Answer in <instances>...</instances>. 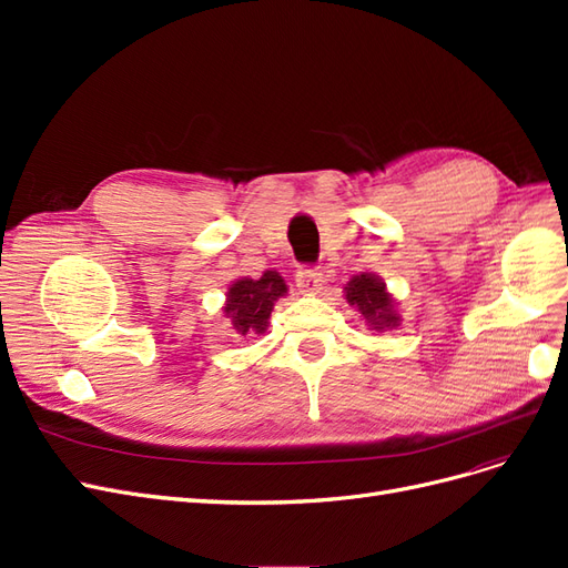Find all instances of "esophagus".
Returning a JSON list of instances; mask_svg holds the SVG:
<instances>
[{
	"mask_svg": "<svg viewBox=\"0 0 568 568\" xmlns=\"http://www.w3.org/2000/svg\"><path fill=\"white\" fill-rule=\"evenodd\" d=\"M322 284H324V277H322V272L315 267H301L296 272V286L301 288V294L315 296V294H320Z\"/></svg>",
	"mask_w": 568,
	"mask_h": 568,
	"instance_id": "esophagus-1",
	"label": "esophagus"
}]
</instances>
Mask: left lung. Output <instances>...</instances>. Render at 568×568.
Masks as SVG:
<instances>
[{
	"instance_id": "1",
	"label": "left lung",
	"mask_w": 568,
	"mask_h": 568,
	"mask_svg": "<svg viewBox=\"0 0 568 568\" xmlns=\"http://www.w3.org/2000/svg\"><path fill=\"white\" fill-rule=\"evenodd\" d=\"M346 301L357 307V313L376 332L393 329V326L400 324V315L395 313V301L376 274H355L346 284Z\"/></svg>"
}]
</instances>
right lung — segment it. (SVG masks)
Masks as SVG:
<instances>
[{
    "instance_id": "obj_1",
    "label": "right lung",
    "mask_w": 568,
    "mask_h": 568,
    "mask_svg": "<svg viewBox=\"0 0 568 568\" xmlns=\"http://www.w3.org/2000/svg\"><path fill=\"white\" fill-rule=\"evenodd\" d=\"M286 284L280 272L267 270L261 280L242 277L227 288L225 317L232 320L234 332L246 334H265L267 320L274 307V301L286 296Z\"/></svg>"
}]
</instances>
